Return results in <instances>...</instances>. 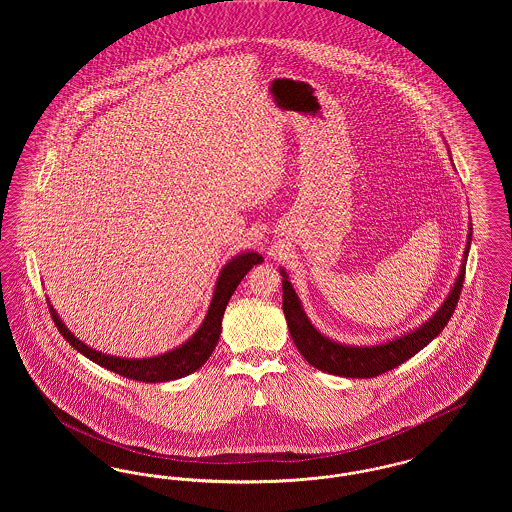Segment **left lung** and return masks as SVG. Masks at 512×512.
<instances>
[{
    "mask_svg": "<svg viewBox=\"0 0 512 512\" xmlns=\"http://www.w3.org/2000/svg\"><path fill=\"white\" fill-rule=\"evenodd\" d=\"M470 242H472V228H470L468 242L464 249L463 267L459 272V278L449 293V297L439 307L438 313L426 324L416 328L414 332H409L397 340H391L382 345H370V347L341 345V343L322 336L305 315L301 301L288 280V274L284 270H280V274L284 278L282 280V309H284V315L288 320V328H290L295 347L307 359L309 365L315 366L322 372L336 374L343 378H374V376H380L391 368L405 363L422 347H426L430 341L434 340L445 328L449 318L453 317L457 301L461 297V290H463L464 270H466L464 263L468 257Z\"/></svg>",
    "mask_w": 512,
    "mask_h": 512,
    "instance_id": "obj_1",
    "label": "left lung"
}]
</instances>
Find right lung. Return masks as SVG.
<instances>
[{
	"label": "right lung",
	"instance_id": "1",
	"mask_svg": "<svg viewBox=\"0 0 512 512\" xmlns=\"http://www.w3.org/2000/svg\"><path fill=\"white\" fill-rule=\"evenodd\" d=\"M259 263H263V257L253 251L242 253V255L234 257L230 263H226L220 270L207 317L199 326V330L190 340L182 343L180 347H176L174 351H169L165 355H157V357H149V359H122V357H113V355H105L101 351H96L78 338H74L73 334L69 332V328L61 322V318L57 317V313L51 305H49V313H51L57 330L61 332V336L69 341L76 351H80L84 357H88L90 361L98 363L99 366H103L119 376H124L128 380L146 382V384L178 380L182 376H188L195 372L211 357L215 345L219 343L222 315H224V309H226L232 293L236 292L238 284L242 282V278L253 268V265H259Z\"/></svg>",
	"mask_w": 512,
	"mask_h": 512
}]
</instances>
